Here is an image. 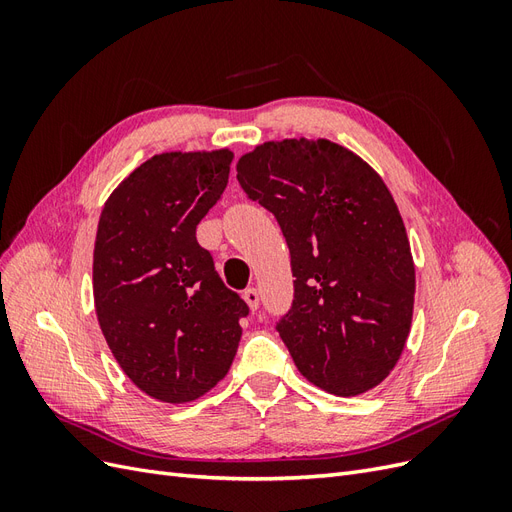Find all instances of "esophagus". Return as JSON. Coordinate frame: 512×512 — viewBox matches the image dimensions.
Segmentation results:
<instances>
[{
  "instance_id": "1",
  "label": "esophagus",
  "mask_w": 512,
  "mask_h": 512,
  "mask_svg": "<svg viewBox=\"0 0 512 512\" xmlns=\"http://www.w3.org/2000/svg\"><path fill=\"white\" fill-rule=\"evenodd\" d=\"M243 299H245L247 305H250L252 312H256L258 305H260V294H258V290H256V288H247V290L243 292Z\"/></svg>"
}]
</instances>
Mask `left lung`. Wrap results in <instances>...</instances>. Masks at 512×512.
Here are the masks:
<instances>
[{"mask_svg":"<svg viewBox=\"0 0 512 512\" xmlns=\"http://www.w3.org/2000/svg\"><path fill=\"white\" fill-rule=\"evenodd\" d=\"M237 179L280 224L294 280L277 333L301 374L339 397L378 386L410 335L414 260L382 177L327 138H284L237 162Z\"/></svg>","mask_w":512,"mask_h":512,"instance_id":"8db88e82","label":"left lung"}]
</instances>
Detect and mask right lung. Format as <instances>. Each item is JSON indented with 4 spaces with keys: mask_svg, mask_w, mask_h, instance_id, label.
Instances as JSON below:
<instances>
[{
    "mask_svg": "<svg viewBox=\"0 0 512 512\" xmlns=\"http://www.w3.org/2000/svg\"><path fill=\"white\" fill-rule=\"evenodd\" d=\"M232 158L230 149L158 153L117 185L98 222L100 329L123 374L166 404L203 397L228 374L250 312L196 241Z\"/></svg>",
    "mask_w": 512,
    "mask_h": 512,
    "instance_id": "right-lung-1",
    "label": "right lung"
}]
</instances>
